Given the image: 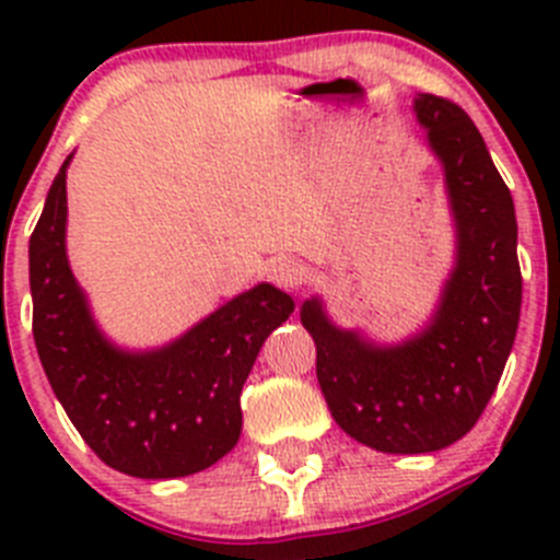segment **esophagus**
I'll return each instance as SVG.
<instances>
[{
	"instance_id": "obj_1",
	"label": "esophagus",
	"mask_w": 560,
	"mask_h": 560,
	"mask_svg": "<svg viewBox=\"0 0 560 560\" xmlns=\"http://www.w3.org/2000/svg\"><path fill=\"white\" fill-rule=\"evenodd\" d=\"M269 280L275 285H280V289H303L305 266L291 260V257H280V260H275V264L269 266Z\"/></svg>"
}]
</instances>
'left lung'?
<instances>
[{
  "label": "left lung",
  "mask_w": 560,
  "mask_h": 560,
  "mask_svg": "<svg viewBox=\"0 0 560 560\" xmlns=\"http://www.w3.org/2000/svg\"><path fill=\"white\" fill-rule=\"evenodd\" d=\"M443 167L454 221V266L438 308L395 345L339 328L319 296L300 308L316 345V378L334 420L384 454H429L457 443L488 407L522 311L516 210L482 133L452 101H412Z\"/></svg>",
  "instance_id": "left-lung-1"
}]
</instances>
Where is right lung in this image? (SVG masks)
<instances>
[{"instance_id":"right-lung-1","label":"right lung","mask_w":560,"mask_h":560,"mask_svg":"<svg viewBox=\"0 0 560 560\" xmlns=\"http://www.w3.org/2000/svg\"><path fill=\"white\" fill-rule=\"evenodd\" d=\"M69 162L30 237L33 336L49 387L89 448L117 471L140 479L205 471L235 448L244 381L294 300L257 283L162 348L114 345L69 269Z\"/></svg>"}]
</instances>
